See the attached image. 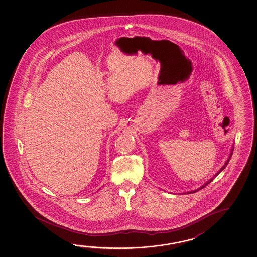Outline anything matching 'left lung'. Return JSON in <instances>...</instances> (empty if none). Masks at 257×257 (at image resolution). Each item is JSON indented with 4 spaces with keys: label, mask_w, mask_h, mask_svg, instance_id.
I'll return each mask as SVG.
<instances>
[{
    "label": "left lung",
    "mask_w": 257,
    "mask_h": 257,
    "mask_svg": "<svg viewBox=\"0 0 257 257\" xmlns=\"http://www.w3.org/2000/svg\"><path fill=\"white\" fill-rule=\"evenodd\" d=\"M232 153H233V150H232L231 153H230V156H229V158H228V160H227V162H226V163H225V165H224V166H223L222 168H221V169H220V170H219V172L217 173V174H216V175H215V177H217V176H218V175H219V173L221 172V171H222L223 169H225V168H226V167H227V165L228 164V162H229V160H230V159H231ZM212 180H213V178H211V179H210V180H209V181L207 182V183H206V184H205V185H202V187H200V190L202 189V188H204V187H205V186H206L207 185H209V184H210V182L212 181ZM198 190H199V189L194 190V191H192V192H188V193H186V194H193V193H195V192H197Z\"/></svg>",
    "instance_id": "obj_1"
}]
</instances>
